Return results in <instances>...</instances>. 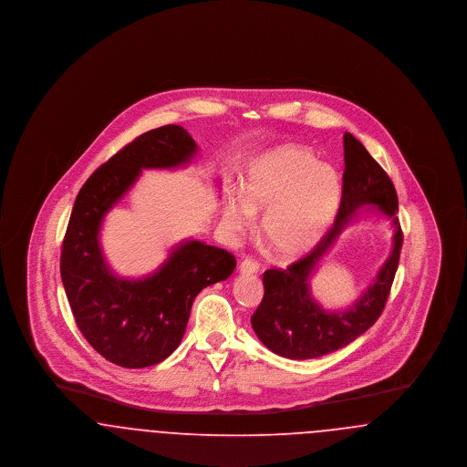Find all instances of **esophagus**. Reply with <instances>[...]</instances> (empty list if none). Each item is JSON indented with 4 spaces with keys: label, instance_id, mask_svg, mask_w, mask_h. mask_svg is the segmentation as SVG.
<instances>
[{
    "label": "esophagus",
    "instance_id": "esophagus-1",
    "mask_svg": "<svg viewBox=\"0 0 467 467\" xmlns=\"http://www.w3.org/2000/svg\"><path fill=\"white\" fill-rule=\"evenodd\" d=\"M259 263L255 261V259H244L242 263H240V273H244V275H254V273H257L259 271Z\"/></svg>",
    "mask_w": 467,
    "mask_h": 467
}]
</instances>
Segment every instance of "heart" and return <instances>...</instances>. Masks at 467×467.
Here are the masks:
<instances>
[{"instance_id": "obj_1", "label": "heart", "mask_w": 467, "mask_h": 467, "mask_svg": "<svg viewBox=\"0 0 467 467\" xmlns=\"http://www.w3.org/2000/svg\"><path fill=\"white\" fill-rule=\"evenodd\" d=\"M341 202V180L329 164L299 145H284L259 157L248 170L244 192H233L223 219L242 233L265 212L263 231L280 257L311 250L333 225Z\"/></svg>"}]
</instances>
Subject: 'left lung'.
Here are the masks:
<instances>
[{"mask_svg":"<svg viewBox=\"0 0 467 467\" xmlns=\"http://www.w3.org/2000/svg\"><path fill=\"white\" fill-rule=\"evenodd\" d=\"M343 149L345 173L336 223L308 255L292 263L287 269L265 271V297L250 318L257 337L271 352L294 360L331 354L366 333L385 308L400 266L402 231L396 217V187L354 134L345 133ZM366 203H373L393 221L395 238L391 255L380 268L376 282L350 309L324 311L312 299L307 278L342 227Z\"/></svg>","mask_w":467,"mask_h":467,"instance_id":"1","label":"left lung"}]
</instances>
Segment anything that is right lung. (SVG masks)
I'll return each mask as SVG.
<instances>
[{
	"label": "right lung",
	"mask_w": 467,
	"mask_h": 467,
	"mask_svg": "<svg viewBox=\"0 0 467 467\" xmlns=\"http://www.w3.org/2000/svg\"><path fill=\"white\" fill-rule=\"evenodd\" d=\"M196 152L182 126L140 134L88 178L73 204L61 252L67 303L90 347L117 366L149 368L171 356L196 296L236 267L233 254L200 240L177 244L156 273L138 280L119 278L105 261L101 223L141 170L185 166Z\"/></svg>",
	"instance_id": "add662e5"
}]
</instances>
